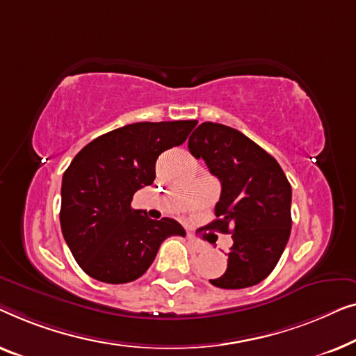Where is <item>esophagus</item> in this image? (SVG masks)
Returning a JSON list of instances; mask_svg holds the SVG:
<instances>
[{
	"label": "esophagus",
	"mask_w": 356,
	"mask_h": 356,
	"mask_svg": "<svg viewBox=\"0 0 356 356\" xmlns=\"http://www.w3.org/2000/svg\"><path fill=\"white\" fill-rule=\"evenodd\" d=\"M187 242H188L190 247L195 250V252H203V250H204V245L202 242H198L197 238H193L192 235H187Z\"/></svg>",
	"instance_id": "34e87169"
}]
</instances>
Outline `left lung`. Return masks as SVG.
Wrapping results in <instances>:
<instances>
[{
  "instance_id": "left-lung-1",
  "label": "left lung",
  "mask_w": 356,
  "mask_h": 356,
  "mask_svg": "<svg viewBox=\"0 0 356 356\" xmlns=\"http://www.w3.org/2000/svg\"><path fill=\"white\" fill-rule=\"evenodd\" d=\"M188 149L221 182L218 219L207 227L234 240L226 273L209 282L219 289L259 284L276 268L292 229V187L282 168L247 135L216 122L200 124Z\"/></svg>"
}]
</instances>
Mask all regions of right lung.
I'll return each mask as SVG.
<instances>
[{"instance_id": "right-lung-1", "label": "right lung", "mask_w": 356, "mask_h": 356, "mask_svg": "<svg viewBox=\"0 0 356 356\" xmlns=\"http://www.w3.org/2000/svg\"><path fill=\"white\" fill-rule=\"evenodd\" d=\"M197 121L135 122L99 135L69 164L61 187V230L90 277L126 284L147 273L159 245L185 235L177 221L149 219L130 207L152 185L159 154L187 140Z\"/></svg>"}]
</instances>
